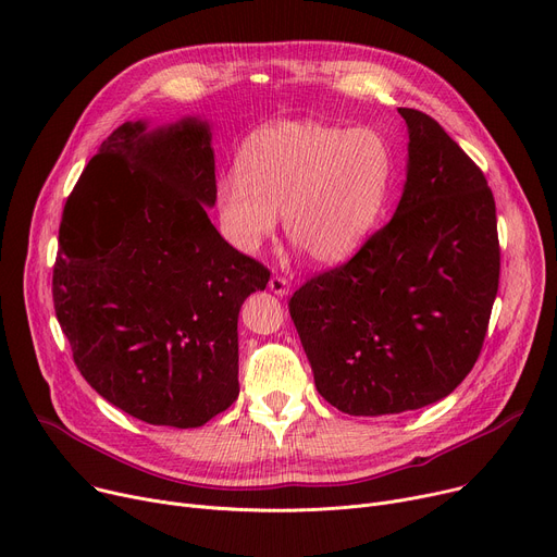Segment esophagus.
<instances>
[{
	"mask_svg": "<svg viewBox=\"0 0 557 557\" xmlns=\"http://www.w3.org/2000/svg\"><path fill=\"white\" fill-rule=\"evenodd\" d=\"M269 288L273 290L275 296H288V288H290V282H288V277H284V275H273L271 277V282H269Z\"/></svg>",
	"mask_w": 557,
	"mask_h": 557,
	"instance_id": "obj_1",
	"label": "esophagus"
}]
</instances>
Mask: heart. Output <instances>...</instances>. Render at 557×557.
I'll list each match as a JSON object with an SVG mask.
<instances>
[{
  "instance_id": "b5f03b06",
  "label": "heart",
  "mask_w": 557,
  "mask_h": 557,
  "mask_svg": "<svg viewBox=\"0 0 557 557\" xmlns=\"http://www.w3.org/2000/svg\"><path fill=\"white\" fill-rule=\"evenodd\" d=\"M239 173L219 183V212L234 246L255 252L273 237L277 214L288 242L318 263L361 248L393 191V151L374 128L277 122L244 141Z\"/></svg>"
}]
</instances>
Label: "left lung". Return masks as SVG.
Listing matches in <instances>:
<instances>
[{
    "label": "left lung",
    "instance_id": "8db88e82",
    "mask_svg": "<svg viewBox=\"0 0 557 557\" xmlns=\"http://www.w3.org/2000/svg\"><path fill=\"white\" fill-rule=\"evenodd\" d=\"M408 171L395 216L288 300L318 393L347 416L416 411L474 368L502 248L483 171L433 116L399 108Z\"/></svg>",
    "mask_w": 557,
    "mask_h": 557
}]
</instances>
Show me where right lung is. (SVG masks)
<instances>
[{
	"label": "right lung",
	"mask_w": 557,
	"mask_h": 557,
	"mask_svg": "<svg viewBox=\"0 0 557 557\" xmlns=\"http://www.w3.org/2000/svg\"><path fill=\"white\" fill-rule=\"evenodd\" d=\"M216 200L210 126L126 122L67 196L53 309L78 372L124 413L191 429L239 395L237 318L271 271L232 248Z\"/></svg>",
	"instance_id": "add662e5"
}]
</instances>
